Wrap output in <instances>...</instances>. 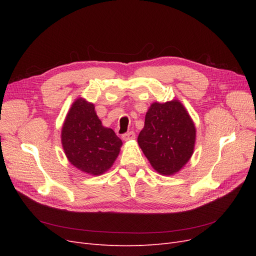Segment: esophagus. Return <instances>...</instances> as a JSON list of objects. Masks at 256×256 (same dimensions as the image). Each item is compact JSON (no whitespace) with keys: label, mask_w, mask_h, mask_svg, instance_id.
Wrapping results in <instances>:
<instances>
[{"label":"esophagus","mask_w":256,"mask_h":256,"mask_svg":"<svg viewBox=\"0 0 256 256\" xmlns=\"http://www.w3.org/2000/svg\"><path fill=\"white\" fill-rule=\"evenodd\" d=\"M122 138L124 141H129V140H134V138H136V134L134 132V131H129V132H126L122 136Z\"/></svg>","instance_id":"34e87169"}]
</instances>
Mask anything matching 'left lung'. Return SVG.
I'll return each instance as SVG.
<instances>
[{
  "instance_id": "8db88e82",
  "label": "left lung",
  "mask_w": 256,
  "mask_h": 256,
  "mask_svg": "<svg viewBox=\"0 0 256 256\" xmlns=\"http://www.w3.org/2000/svg\"><path fill=\"white\" fill-rule=\"evenodd\" d=\"M196 142V127L184 106L172 100L154 102L145 115L138 143L152 166L162 175H173L187 164Z\"/></svg>"
}]
</instances>
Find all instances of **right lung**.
Instances as JSON below:
<instances>
[{
    "mask_svg": "<svg viewBox=\"0 0 256 256\" xmlns=\"http://www.w3.org/2000/svg\"><path fill=\"white\" fill-rule=\"evenodd\" d=\"M62 144L68 160L82 172L100 175L120 154L122 140L102 125L92 104L76 99L62 129Z\"/></svg>",
    "mask_w": 256,
    "mask_h": 256,
    "instance_id": "1",
    "label": "right lung"
}]
</instances>
